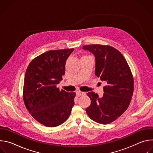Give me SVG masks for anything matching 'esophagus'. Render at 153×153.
Returning <instances> with one entry per match:
<instances>
[{"mask_svg": "<svg viewBox=\"0 0 153 153\" xmlns=\"http://www.w3.org/2000/svg\"><path fill=\"white\" fill-rule=\"evenodd\" d=\"M76 94L78 97L79 96H83V95H85V93L84 92H82V91H78L76 92Z\"/></svg>", "mask_w": 153, "mask_h": 153, "instance_id": "34e87169", "label": "esophagus"}]
</instances>
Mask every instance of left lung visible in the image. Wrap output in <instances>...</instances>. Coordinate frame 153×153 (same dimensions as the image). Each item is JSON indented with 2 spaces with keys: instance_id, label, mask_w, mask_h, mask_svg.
<instances>
[{
  "instance_id": "obj_1",
  "label": "left lung",
  "mask_w": 153,
  "mask_h": 153,
  "mask_svg": "<svg viewBox=\"0 0 153 153\" xmlns=\"http://www.w3.org/2000/svg\"><path fill=\"white\" fill-rule=\"evenodd\" d=\"M82 49L95 57V75L105 81L103 95L87 93L91 104L86 108L88 116L96 122L108 124L120 117L128 108L133 94L134 80L124 56L108 45H88Z\"/></svg>"
}]
</instances>
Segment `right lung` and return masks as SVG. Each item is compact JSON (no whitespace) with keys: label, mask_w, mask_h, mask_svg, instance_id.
Returning <instances> with one entry per match:
<instances>
[{"label":"right lung","mask_w":153,"mask_h":153,"mask_svg":"<svg viewBox=\"0 0 153 153\" xmlns=\"http://www.w3.org/2000/svg\"><path fill=\"white\" fill-rule=\"evenodd\" d=\"M74 48L50 50L34 59L27 69L24 100L39 123L55 127L67 120L74 105L75 93L59 90L57 85L65 74V63Z\"/></svg>","instance_id":"add662e5"}]
</instances>
